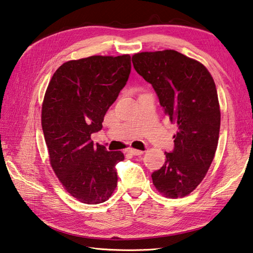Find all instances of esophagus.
Segmentation results:
<instances>
[{"mask_svg":"<svg viewBox=\"0 0 253 253\" xmlns=\"http://www.w3.org/2000/svg\"><path fill=\"white\" fill-rule=\"evenodd\" d=\"M126 151L128 154H131L133 156H138V155H142L144 153L143 150H138V149H134V148H128Z\"/></svg>","mask_w":253,"mask_h":253,"instance_id":"1","label":"esophagus"}]
</instances>
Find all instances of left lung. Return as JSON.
Wrapping results in <instances>:
<instances>
[{"mask_svg": "<svg viewBox=\"0 0 253 253\" xmlns=\"http://www.w3.org/2000/svg\"><path fill=\"white\" fill-rule=\"evenodd\" d=\"M132 63L178 126L173 150L151 174L153 183L166 197H184L201 183L214 158L221 125L215 83L203 64L173 49L138 53Z\"/></svg>", "mask_w": 253, "mask_h": 253, "instance_id": "obj_1", "label": "left lung"}]
</instances>
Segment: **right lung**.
<instances>
[{
    "instance_id": "1",
    "label": "right lung",
    "mask_w": 253,
    "mask_h": 253,
    "mask_svg": "<svg viewBox=\"0 0 253 253\" xmlns=\"http://www.w3.org/2000/svg\"><path fill=\"white\" fill-rule=\"evenodd\" d=\"M131 56H91L61 65L42 105V128L49 161L60 183L83 204L107 200L117 187L121 151L94 145L106 112L126 86Z\"/></svg>"
}]
</instances>
